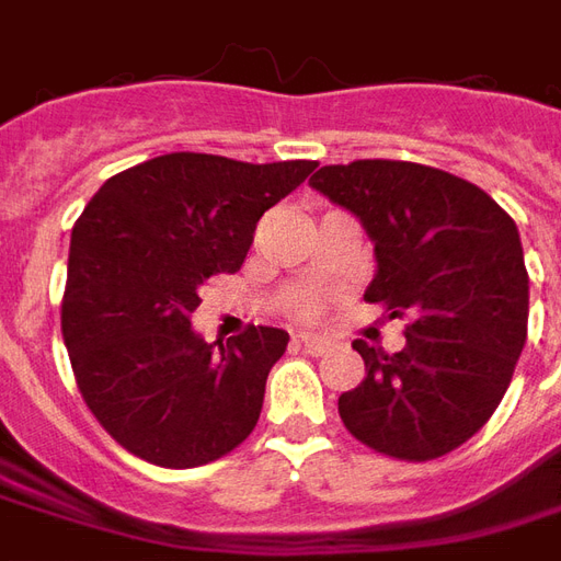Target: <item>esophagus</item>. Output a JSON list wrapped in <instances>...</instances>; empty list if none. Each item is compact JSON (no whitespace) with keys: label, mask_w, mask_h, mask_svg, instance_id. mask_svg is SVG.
Segmentation results:
<instances>
[{"label":"esophagus","mask_w":561,"mask_h":561,"mask_svg":"<svg viewBox=\"0 0 561 561\" xmlns=\"http://www.w3.org/2000/svg\"><path fill=\"white\" fill-rule=\"evenodd\" d=\"M294 342H297V345H304L306 352L316 354V357L318 354H324V340H318V336H309V333H304V336H297Z\"/></svg>","instance_id":"obj_1"}]
</instances>
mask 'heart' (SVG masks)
I'll use <instances>...</instances> for the list:
<instances>
[{
  "label": "heart",
  "instance_id": "1",
  "mask_svg": "<svg viewBox=\"0 0 561 561\" xmlns=\"http://www.w3.org/2000/svg\"><path fill=\"white\" fill-rule=\"evenodd\" d=\"M300 312H304V316H312V312H316V306L304 304V306H300Z\"/></svg>",
  "mask_w": 561,
  "mask_h": 561
}]
</instances>
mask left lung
Wrapping results in <instances>:
<instances>
[{
    "instance_id": "obj_1",
    "label": "left lung",
    "mask_w": 561,
    "mask_h": 561,
    "mask_svg": "<svg viewBox=\"0 0 561 561\" xmlns=\"http://www.w3.org/2000/svg\"><path fill=\"white\" fill-rule=\"evenodd\" d=\"M309 185L376 245L364 300L412 321L397 354L352 342L366 378L340 397L342 423L378 454L442 457L490 421L526 345L517 225L483 188L414 161L324 164Z\"/></svg>"
}]
</instances>
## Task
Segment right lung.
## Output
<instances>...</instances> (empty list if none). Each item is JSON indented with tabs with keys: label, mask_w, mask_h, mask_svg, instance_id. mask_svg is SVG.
Returning a JSON list of instances; mask_svg holds the SVG:
<instances>
[{
	"label": "right lung",
	"mask_w": 561,
	"mask_h": 561,
	"mask_svg": "<svg viewBox=\"0 0 561 561\" xmlns=\"http://www.w3.org/2000/svg\"><path fill=\"white\" fill-rule=\"evenodd\" d=\"M312 171L171 152L92 195L71 231L62 340L90 412L128 454L195 469L255 430L288 333L249 328L209 345L192 312L213 273L240 270L264 209Z\"/></svg>",
	"instance_id": "obj_1"
}]
</instances>
